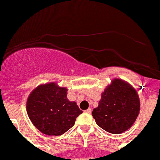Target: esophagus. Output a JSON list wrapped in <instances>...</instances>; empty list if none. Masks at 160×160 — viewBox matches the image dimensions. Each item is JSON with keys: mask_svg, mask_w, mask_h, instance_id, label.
<instances>
[{"mask_svg": "<svg viewBox=\"0 0 160 160\" xmlns=\"http://www.w3.org/2000/svg\"><path fill=\"white\" fill-rule=\"evenodd\" d=\"M84 112H85V113H87V114H91V113H92V109L88 108V110H84Z\"/></svg>", "mask_w": 160, "mask_h": 160, "instance_id": "1", "label": "esophagus"}]
</instances>
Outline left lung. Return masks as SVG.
Instances as JSON below:
<instances>
[{
	"instance_id": "obj_1",
	"label": "left lung",
	"mask_w": 160,
	"mask_h": 160,
	"mask_svg": "<svg viewBox=\"0 0 160 160\" xmlns=\"http://www.w3.org/2000/svg\"><path fill=\"white\" fill-rule=\"evenodd\" d=\"M140 111V100L130 84L115 79L102 94L92 111L97 125L107 132L119 134L132 126Z\"/></svg>"
}]
</instances>
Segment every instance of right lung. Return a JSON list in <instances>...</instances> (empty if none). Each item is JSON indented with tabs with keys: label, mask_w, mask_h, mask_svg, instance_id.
<instances>
[{
	"label": "right lung",
	"mask_w": 160,
	"mask_h": 160,
	"mask_svg": "<svg viewBox=\"0 0 160 160\" xmlns=\"http://www.w3.org/2000/svg\"><path fill=\"white\" fill-rule=\"evenodd\" d=\"M67 91L55 83H46L37 87L28 97V117L42 133L49 136L65 133L83 113L75 102L67 98Z\"/></svg>",
	"instance_id": "right-lung-1"
}]
</instances>
